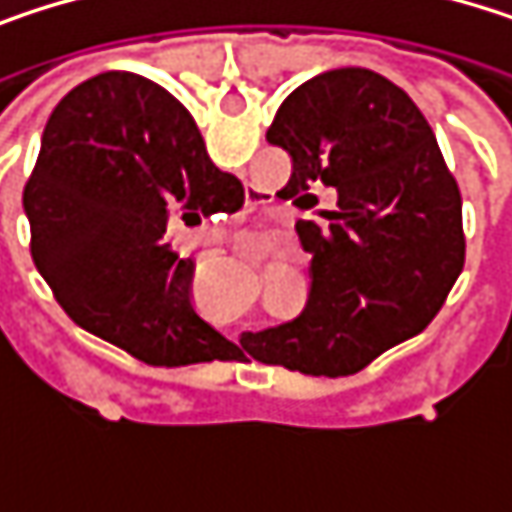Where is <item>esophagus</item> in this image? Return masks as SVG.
Wrapping results in <instances>:
<instances>
[{
	"label": "esophagus",
	"instance_id": "34e87169",
	"mask_svg": "<svg viewBox=\"0 0 512 512\" xmlns=\"http://www.w3.org/2000/svg\"><path fill=\"white\" fill-rule=\"evenodd\" d=\"M243 255H246V257H255V243H246V249H243Z\"/></svg>",
	"mask_w": 512,
	"mask_h": 512
}]
</instances>
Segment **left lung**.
<instances>
[{"instance_id": "8db88e82", "label": "left lung", "mask_w": 512, "mask_h": 512, "mask_svg": "<svg viewBox=\"0 0 512 512\" xmlns=\"http://www.w3.org/2000/svg\"><path fill=\"white\" fill-rule=\"evenodd\" d=\"M266 139L293 159L281 198L314 210V192L329 189L338 204L296 222L311 255L302 314L243 332V353L308 376H350L445 305L465 260L457 177L412 97L364 67L302 82Z\"/></svg>"}]
</instances>
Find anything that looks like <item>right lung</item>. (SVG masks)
Listing matches in <instances>:
<instances>
[{"instance_id":"1","label":"right lung","mask_w":512,"mask_h":512,"mask_svg":"<svg viewBox=\"0 0 512 512\" xmlns=\"http://www.w3.org/2000/svg\"><path fill=\"white\" fill-rule=\"evenodd\" d=\"M243 183L219 171L180 100L112 70L76 85L50 115L23 207L32 260L85 332L154 367L231 361L243 350L189 299L192 257L168 222L234 213Z\"/></svg>"}]
</instances>
